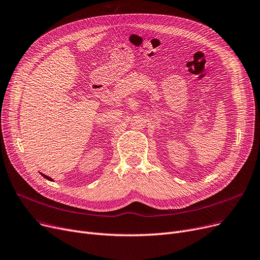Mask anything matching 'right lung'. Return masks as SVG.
Listing matches in <instances>:
<instances>
[{
    "label": "right lung",
    "instance_id": "obj_1",
    "mask_svg": "<svg viewBox=\"0 0 260 260\" xmlns=\"http://www.w3.org/2000/svg\"><path fill=\"white\" fill-rule=\"evenodd\" d=\"M45 179H47V180H49V181H53V180H52L50 177H48V176H46V175H44V174H41Z\"/></svg>",
    "mask_w": 260,
    "mask_h": 260
}]
</instances>
